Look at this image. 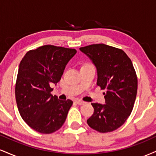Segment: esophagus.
<instances>
[{"instance_id": "34e87169", "label": "esophagus", "mask_w": 156, "mask_h": 156, "mask_svg": "<svg viewBox=\"0 0 156 156\" xmlns=\"http://www.w3.org/2000/svg\"><path fill=\"white\" fill-rule=\"evenodd\" d=\"M76 103H77V104L81 105H83L84 103H85V102L83 101H80V100H77V101H76Z\"/></svg>"}]
</instances>
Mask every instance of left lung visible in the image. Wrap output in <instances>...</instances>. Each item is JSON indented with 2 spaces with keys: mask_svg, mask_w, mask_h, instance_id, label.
<instances>
[{
  "mask_svg": "<svg viewBox=\"0 0 156 156\" xmlns=\"http://www.w3.org/2000/svg\"><path fill=\"white\" fill-rule=\"evenodd\" d=\"M97 68V85L106 89L105 104L92 103L94 114L87 119L101 133L117 130L127 120L136 98L138 80L131 60L122 50L105 44L80 48Z\"/></svg>",
  "mask_w": 156,
  "mask_h": 156,
  "instance_id": "obj_1",
  "label": "left lung"
}]
</instances>
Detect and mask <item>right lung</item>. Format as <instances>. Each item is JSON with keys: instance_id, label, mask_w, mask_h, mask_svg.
Returning a JSON list of instances; mask_svg holds the SVG:
<instances>
[{"instance_id": "right-lung-1", "label": "right lung", "mask_w": 156, "mask_h": 156, "mask_svg": "<svg viewBox=\"0 0 156 156\" xmlns=\"http://www.w3.org/2000/svg\"><path fill=\"white\" fill-rule=\"evenodd\" d=\"M76 53L72 48L47 44L27 52L20 63L15 85L17 108L23 120L39 133H53L66 120L73 101L52 95L51 86L61 80Z\"/></svg>"}]
</instances>
